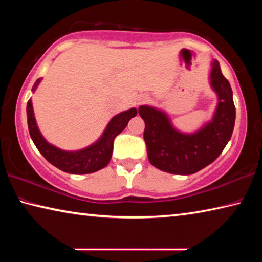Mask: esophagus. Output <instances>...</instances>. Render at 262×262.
Instances as JSON below:
<instances>
[{
	"label": "esophagus",
	"instance_id": "1",
	"mask_svg": "<svg viewBox=\"0 0 262 262\" xmlns=\"http://www.w3.org/2000/svg\"><path fill=\"white\" fill-rule=\"evenodd\" d=\"M150 98L148 96H141V98L139 99V104H143V103H147V101H149Z\"/></svg>",
	"mask_w": 262,
	"mask_h": 262
}]
</instances>
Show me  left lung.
<instances>
[{"label":"left lung","mask_w":262,"mask_h":262,"mask_svg":"<svg viewBox=\"0 0 262 262\" xmlns=\"http://www.w3.org/2000/svg\"><path fill=\"white\" fill-rule=\"evenodd\" d=\"M211 86L219 95V105L212 121L190 135L181 134L171 126L165 114L150 106H140L144 120V141L149 162L155 167L173 174H193L211 164L231 139L236 107L232 90L214 61Z\"/></svg>","instance_id":"obj_1"}]
</instances>
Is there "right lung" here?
Wrapping results in <instances>:
<instances>
[{"mask_svg": "<svg viewBox=\"0 0 262 262\" xmlns=\"http://www.w3.org/2000/svg\"><path fill=\"white\" fill-rule=\"evenodd\" d=\"M40 79L41 78H38L35 81L32 90L37 88ZM26 113H28V126L30 136L32 139L33 143L35 144V147L39 150V152L52 165L60 168L61 171L73 174H86L98 171L100 168L107 165L111 157H112L114 139L125 129L130 119L134 118L137 114V110L130 108L120 114L115 115L112 120L110 121L103 136H101V139L97 143L76 152L62 151V150L47 143L37 127L31 99H29L28 101Z\"/></svg>", "mask_w": 262, "mask_h": 262, "instance_id": "add662e5", "label": "right lung"}]
</instances>
